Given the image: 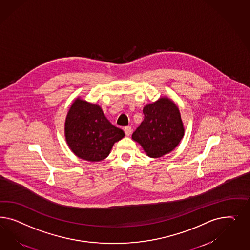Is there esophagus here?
Masks as SVG:
<instances>
[{"mask_svg":"<svg viewBox=\"0 0 250 250\" xmlns=\"http://www.w3.org/2000/svg\"><path fill=\"white\" fill-rule=\"evenodd\" d=\"M132 131H133V130H132V127H131V126H126V127H125V135L127 136H131Z\"/></svg>","mask_w":250,"mask_h":250,"instance_id":"esophagus-1","label":"esophagus"}]
</instances>
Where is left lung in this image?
I'll return each mask as SVG.
<instances>
[{
    "mask_svg": "<svg viewBox=\"0 0 250 250\" xmlns=\"http://www.w3.org/2000/svg\"><path fill=\"white\" fill-rule=\"evenodd\" d=\"M144 120L132 138L141 145L150 158H160L172 151L184 136V127L178 106L163 97L143 109Z\"/></svg>",
    "mask_w": 250,
    "mask_h": 250,
    "instance_id": "1",
    "label": "left lung"
}]
</instances>
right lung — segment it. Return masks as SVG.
Listing matches in <instances>:
<instances>
[{"mask_svg":"<svg viewBox=\"0 0 250 250\" xmlns=\"http://www.w3.org/2000/svg\"><path fill=\"white\" fill-rule=\"evenodd\" d=\"M65 136L77 157L97 162L108 157L125 133L108 121L100 106L77 98L66 117Z\"/></svg>","mask_w":250,"mask_h":250,"instance_id":"obj_1","label":"right lung"}]
</instances>
